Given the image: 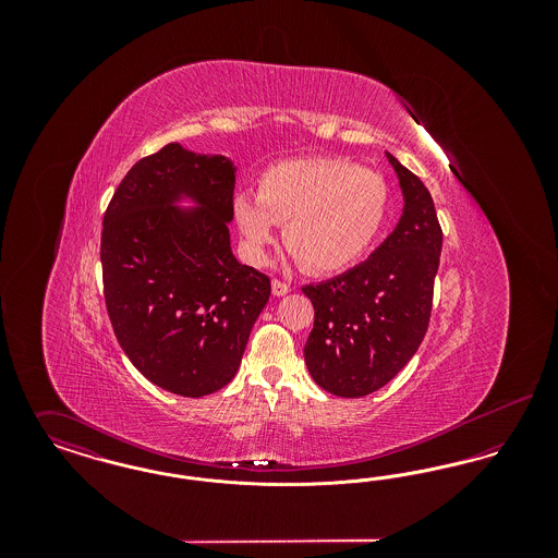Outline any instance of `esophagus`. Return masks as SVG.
Instances as JSON below:
<instances>
[{"mask_svg":"<svg viewBox=\"0 0 558 558\" xmlns=\"http://www.w3.org/2000/svg\"><path fill=\"white\" fill-rule=\"evenodd\" d=\"M271 292H274L276 296H284V294L291 292V284H287V282L274 278V280H271Z\"/></svg>","mask_w":558,"mask_h":558,"instance_id":"obj_1","label":"esophagus"}]
</instances>
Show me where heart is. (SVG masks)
Listing matches in <instances>:
<instances>
[{"instance_id":"b5f03b06","label":"heart","mask_w":558,"mask_h":558,"mask_svg":"<svg viewBox=\"0 0 558 558\" xmlns=\"http://www.w3.org/2000/svg\"><path fill=\"white\" fill-rule=\"evenodd\" d=\"M232 211L253 262H266L278 226H287L284 244L294 262L312 274H335L355 266L378 239L389 186L353 160H284L264 171L257 194L236 192Z\"/></svg>"}]
</instances>
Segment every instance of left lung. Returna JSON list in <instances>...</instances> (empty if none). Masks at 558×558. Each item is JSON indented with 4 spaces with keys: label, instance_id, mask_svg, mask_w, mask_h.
Masks as SVG:
<instances>
[{
    "label": "left lung",
    "instance_id": "1",
    "mask_svg": "<svg viewBox=\"0 0 558 558\" xmlns=\"http://www.w3.org/2000/svg\"><path fill=\"white\" fill-rule=\"evenodd\" d=\"M403 190L398 228L345 274L301 291L312 299L314 328L305 364L319 387L364 398L385 387L425 339L444 232L425 184L387 153Z\"/></svg>",
    "mask_w": 558,
    "mask_h": 558
}]
</instances>
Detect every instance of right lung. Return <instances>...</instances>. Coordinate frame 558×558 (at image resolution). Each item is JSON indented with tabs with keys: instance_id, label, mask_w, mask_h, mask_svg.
<instances>
[{
	"instance_id": "add662e5",
	"label": "right lung",
	"mask_w": 558,
	"mask_h": 558,
	"mask_svg": "<svg viewBox=\"0 0 558 558\" xmlns=\"http://www.w3.org/2000/svg\"><path fill=\"white\" fill-rule=\"evenodd\" d=\"M234 167L180 144L137 160L114 190L100 262L108 318L133 366L160 389L203 398L239 371L251 328L266 307V274L230 248ZM204 207H170L180 194Z\"/></svg>"
}]
</instances>
